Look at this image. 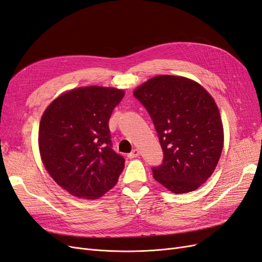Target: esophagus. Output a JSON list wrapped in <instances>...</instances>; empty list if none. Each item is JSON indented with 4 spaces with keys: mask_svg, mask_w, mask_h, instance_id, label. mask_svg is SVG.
<instances>
[{
    "mask_svg": "<svg viewBox=\"0 0 262 262\" xmlns=\"http://www.w3.org/2000/svg\"><path fill=\"white\" fill-rule=\"evenodd\" d=\"M139 156V150L138 149H134L132 152L128 155L129 159H134V158H137Z\"/></svg>",
    "mask_w": 262,
    "mask_h": 262,
    "instance_id": "34e87169",
    "label": "esophagus"
}]
</instances>
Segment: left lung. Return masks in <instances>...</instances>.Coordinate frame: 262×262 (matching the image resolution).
I'll list each match as a JSON object with an SVG mask.
<instances>
[{
	"mask_svg": "<svg viewBox=\"0 0 262 262\" xmlns=\"http://www.w3.org/2000/svg\"><path fill=\"white\" fill-rule=\"evenodd\" d=\"M158 133L162 163L155 180L175 193L197 189L211 174L223 149L219 108L205 88L180 76L161 75L134 91Z\"/></svg>",
	"mask_w": 262,
	"mask_h": 262,
	"instance_id": "obj_1",
	"label": "left lung"
}]
</instances>
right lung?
Returning a JSON list of instances; mask_svg holds the SVG:
<instances>
[{
  "label": "right lung",
  "instance_id": "obj_1",
  "mask_svg": "<svg viewBox=\"0 0 262 262\" xmlns=\"http://www.w3.org/2000/svg\"><path fill=\"white\" fill-rule=\"evenodd\" d=\"M123 97L115 88H77L56 98L42 115V162L71 195L97 199L117 183L125 159L112 149L108 120Z\"/></svg>",
  "mask_w": 262,
  "mask_h": 262
}]
</instances>
